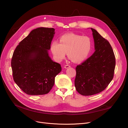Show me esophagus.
<instances>
[{
  "label": "esophagus",
  "instance_id": "esophagus-1",
  "mask_svg": "<svg viewBox=\"0 0 128 128\" xmlns=\"http://www.w3.org/2000/svg\"><path fill=\"white\" fill-rule=\"evenodd\" d=\"M70 66L69 65H66L64 66V68H70Z\"/></svg>",
  "mask_w": 128,
  "mask_h": 128
}]
</instances>
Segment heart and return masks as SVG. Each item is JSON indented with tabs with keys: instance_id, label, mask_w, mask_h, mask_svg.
I'll use <instances>...</instances> for the list:
<instances>
[{
	"instance_id": "obj_1",
	"label": "heart",
	"mask_w": 128,
	"mask_h": 128,
	"mask_svg": "<svg viewBox=\"0 0 128 128\" xmlns=\"http://www.w3.org/2000/svg\"><path fill=\"white\" fill-rule=\"evenodd\" d=\"M92 48V42L90 37L74 33L62 35L59 38V42L53 40L50 45L51 53L58 62L62 60L68 53L72 62H81L88 58Z\"/></svg>"
}]
</instances>
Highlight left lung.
I'll use <instances>...</instances> for the list:
<instances>
[{
    "label": "left lung",
    "mask_w": 128,
    "mask_h": 128,
    "mask_svg": "<svg viewBox=\"0 0 128 128\" xmlns=\"http://www.w3.org/2000/svg\"><path fill=\"white\" fill-rule=\"evenodd\" d=\"M95 52L76 68L75 86L82 96L96 94L104 90L114 77L116 60L110 42L91 28Z\"/></svg>",
    "instance_id": "obj_1"
}]
</instances>
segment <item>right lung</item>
<instances>
[{"instance_id": "1", "label": "right lung", "mask_w": 128, "mask_h": 128, "mask_svg": "<svg viewBox=\"0 0 128 128\" xmlns=\"http://www.w3.org/2000/svg\"><path fill=\"white\" fill-rule=\"evenodd\" d=\"M54 30L46 28L32 30L13 52V80L27 94L48 93L54 84L56 76L62 70L60 65L53 62L48 53Z\"/></svg>"}]
</instances>
